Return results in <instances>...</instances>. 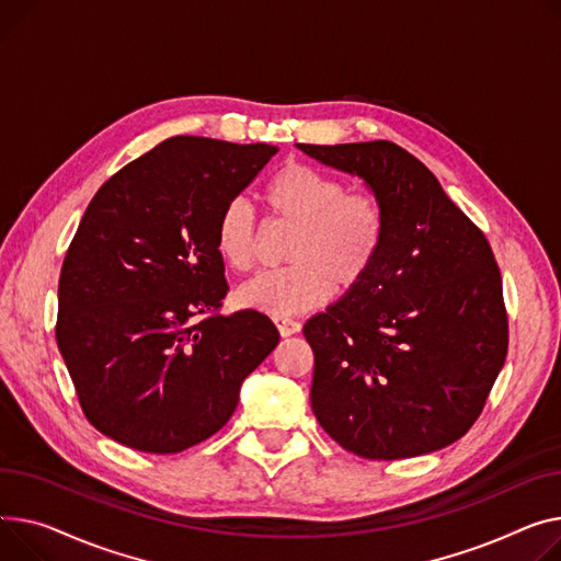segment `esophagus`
<instances>
[{
	"label": "esophagus",
	"mask_w": 561,
	"mask_h": 561,
	"mask_svg": "<svg viewBox=\"0 0 561 561\" xmlns=\"http://www.w3.org/2000/svg\"><path fill=\"white\" fill-rule=\"evenodd\" d=\"M275 324H277V329H279V333L284 335H293V333H297L302 329V324L297 322V320H293V318H284V316H275Z\"/></svg>",
	"instance_id": "34e87169"
}]
</instances>
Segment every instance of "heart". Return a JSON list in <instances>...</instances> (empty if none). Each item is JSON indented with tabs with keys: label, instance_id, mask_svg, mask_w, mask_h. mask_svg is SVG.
<instances>
[{
	"label": "heart",
	"instance_id": "b5f03b06",
	"mask_svg": "<svg viewBox=\"0 0 561 561\" xmlns=\"http://www.w3.org/2000/svg\"><path fill=\"white\" fill-rule=\"evenodd\" d=\"M271 218L293 228L284 248L288 266L256 275L237 290L241 307L271 316H295L327 305L333 293L358 288L386 243V209L377 194L350 186L305 162L284 164L266 184ZM216 252L245 273L256 256V220L243 198L220 209Z\"/></svg>",
	"mask_w": 561,
	"mask_h": 561
}]
</instances>
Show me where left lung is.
I'll list each match as a JSON object with an SVG mask.
<instances>
[{"label":"left lung","mask_w":561,"mask_h":561,"mask_svg":"<svg viewBox=\"0 0 561 561\" xmlns=\"http://www.w3.org/2000/svg\"><path fill=\"white\" fill-rule=\"evenodd\" d=\"M297 146L360 175L386 209L369 277L305 324L316 420L365 460L454 444L480 417L510 343L488 237L394 141Z\"/></svg>","instance_id":"8db88e82"}]
</instances>
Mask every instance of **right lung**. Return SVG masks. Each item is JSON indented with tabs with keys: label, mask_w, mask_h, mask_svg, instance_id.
Instances as JSON below:
<instances>
[{
	"label": "right lung",
	"mask_w": 561,
	"mask_h": 561,
	"mask_svg": "<svg viewBox=\"0 0 561 561\" xmlns=\"http://www.w3.org/2000/svg\"><path fill=\"white\" fill-rule=\"evenodd\" d=\"M277 153L178 135L103 182L58 282L56 343L88 422L144 454H180L228 424L243 379L279 343L264 313L222 316L220 209Z\"/></svg>",
	"instance_id": "right-lung-1"
}]
</instances>
